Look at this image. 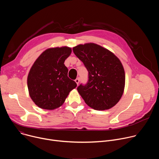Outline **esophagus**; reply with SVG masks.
<instances>
[{"instance_id":"34e87169","label":"esophagus","mask_w":159,"mask_h":159,"mask_svg":"<svg viewBox=\"0 0 159 159\" xmlns=\"http://www.w3.org/2000/svg\"><path fill=\"white\" fill-rule=\"evenodd\" d=\"M75 82H76V84L78 85V84H79V78L76 79L75 80Z\"/></svg>"}]
</instances>
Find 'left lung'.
Here are the masks:
<instances>
[{"label": "left lung", "instance_id": "8db88e82", "mask_svg": "<svg viewBox=\"0 0 159 159\" xmlns=\"http://www.w3.org/2000/svg\"><path fill=\"white\" fill-rule=\"evenodd\" d=\"M73 52L89 72L87 83L77 87L85 102L98 111L115 106L123 94L125 84L124 68L119 58L92 43L79 44Z\"/></svg>", "mask_w": 159, "mask_h": 159}]
</instances>
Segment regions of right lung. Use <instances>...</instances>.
Masks as SVG:
<instances>
[{"instance_id":"right-lung-1","label":"right lung","mask_w":159,"mask_h":159,"mask_svg":"<svg viewBox=\"0 0 159 159\" xmlns=\"http://www.w3.org/2000/svg\"><path fill=\"white\" fill-rule=\"evenodd\" d=\"M72 49L67 47L48 48L43 52L31 68L28 76L29 94L40 108L52 110L61 106L69 93L77 87L68 77L65 60Z\"/></svg>"}]
</instances>
